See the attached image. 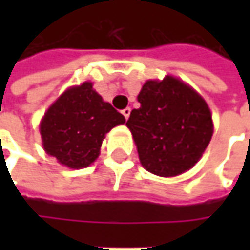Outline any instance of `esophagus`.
Here are the masks:
<instances>
[{"label": "esophagus", "instance_id": "obj_1", "mask_svg": "<svg viewBox=\"0 0 250 250\" xmlns=\"http://www.w3.org/2000/svg\"><path fill=\"white\" fill-rule=\"evenodd\" d=\"M122 115H124V117H125L126 120L129 118V115H130V108H129V107H126V108H124V110H122Z\"/></svg>", "mask_w": 250, "mask_h": 250}]
</instances>
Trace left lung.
Masks as SVG:
<instances>
[{"label": "left lung", "instance_id": "left-lung-1", "mask_svg": "<svg viewBox=\"0 0 250 250\" xmlns=\"http://www.w3.org/2000/svg\"><path fill=\"white\" fill-rule=\"evenodd\" d=\"M126 125L142 166L160 177H175L202 157L213 135L211 114L196 91L172 76L147 81Z\"/></svg>", "mask_w": 250, "mask_h": 250}]
</instances>
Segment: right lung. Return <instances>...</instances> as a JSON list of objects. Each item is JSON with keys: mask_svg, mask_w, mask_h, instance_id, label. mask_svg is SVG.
<instances>
[{"mask_svg": "<svg viewBox=\"0 0 250 250\" xmlns=\"http://www.w3.org/2000/svg\"><path fill=\"white\" fill-rule=\"evenodd\" d=\"M124 122L125 117L84 82L45 112L40 124L44 150L66 167H87L99 157L105 133Z\"/></svg>", "mask_w": 250, "mask_h": 250, "instance_id": "obj_1", "label": "right lung"}]
</instances>
